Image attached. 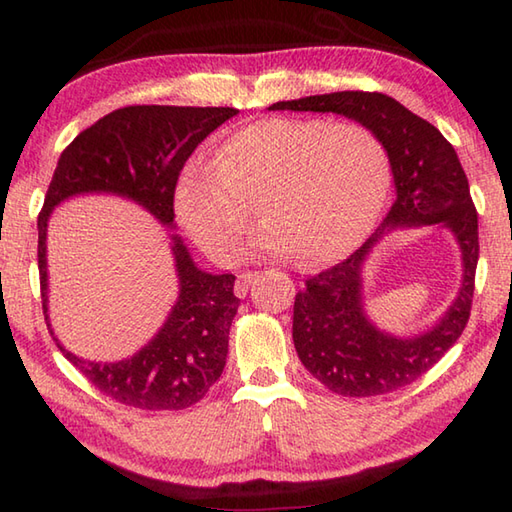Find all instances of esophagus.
I'll return each instance as SVG.
<instances>
[{
	"label": "esophagus",
	"mask_w": 512,
	"mask_h": 512,
	"mask_svg": "<svg viewBox=\"0 0 512 512\" xmlns=\"http://www.w3.org/2000/svg\"><path fill=\"white\" fill-rule=\"evenodd\" d=\"M253 279H255L253 273H242V275H239L237 281H235V295L237 297H246V292H248L250 284H253Z\"/></svg>",
	"instance_id": "esophagus-1"
}]
</instances>
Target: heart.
I'll return each instance as SVG.
<instances>
[{
  "instance_id": "1",
  "label": "heart",
  "mask_w": 512,
  "mask_h": 512,
  "mask_svg": "<svg viewBox=\"0 0 512 512\" xmlns=\"http://www.w3.org/2000/svg\"><path fill=\"white\" fill-rule=\"evenodd\" d=\"M391 187L380 136L363 123L273 116L237 129L217 160L182 167L173 209L206 255L231 262L259 204L268 220L253 246L325 264L372 231Z\"/></svg>"
}]
</instances>
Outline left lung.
<instances>
[{"mask_svg":"<svg viewBox=\"0 0 512 512\" xmlns=\"http://www.w3.org/2000/svg\"><path fill=\"white\" fill-rule=\"evenodd\" d=\"M270 110L334 112L367 125L383 140L396 182V200L367 242L323 273L308 277L292 312V341L303 367L339 396L391 394L427 374L460 339L471 317L475 268L480 259L477 211L469 180L453 145L438 127L380 92H334L279 101ZM444 223L463 248L465 281L445 319L413 340L376 331L360 297V266L377 239L394 225Z\"/></svg>","mask_w":512,"mask_h":512,"instance_id":"obj_1","label":"left lung"}]
</instances>
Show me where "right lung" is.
<instances>
[{
	"instance_id": "right-lung-1",
	"label": "right lung",
	"mask_w": 512,
	"mask_h": 512,
	"mask_svg": "<svg viewBox=\"0 0 512 512\" xmlns=\"http://www.w3.org/2000/svg\"><path fill=\"white\" fill-rule=\"evenodd\" d=\"M237 114L235 107L129 105L83 129L63 154L48 184L39 228L41 308L48 323L46 231L52 209L70 195L116 193L173 224V191L184 162L213 129ZM180 297L167 323L127 361L92 363L57 347L90 383L121 405L145 411H178L200 402L222 376L228 330L239 308L233 275H209L193 264L173 235ZM50 330V323H48Z\"/></svg>"
}]
</instances>
